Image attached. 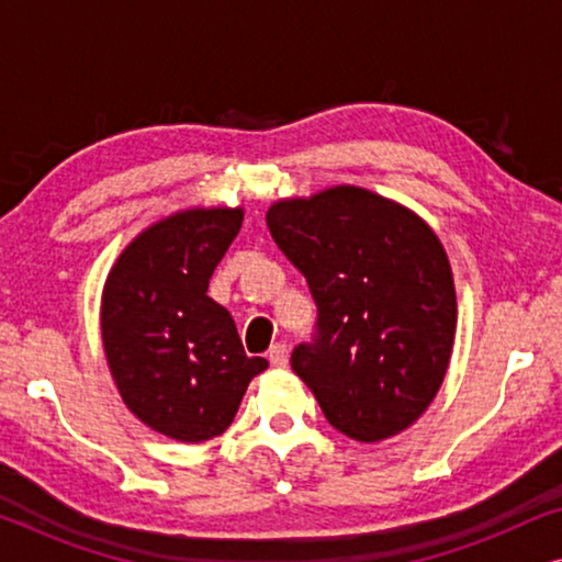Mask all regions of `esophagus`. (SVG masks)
<instances>
[{
	"label": "esophagus",
	"mask_w": 562,
	"mask_h": 562,
	"mask_svg": "<svg viewBox=\"0 0 562 562\" xmlns=\"http://www.w3.org/2000/svg\"><path fill=\"white\" fill-rule=\"evenodd\" d=\"M268 360H271L273 368H286L289 366V348L283 342H276L271 350H268Z\"/></svg>",
	"instance_id": "34e87169"
}]
</instances>
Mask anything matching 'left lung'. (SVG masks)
<instances>
[{"mask_svg": "<svg viewBox=\"0 0 562 562\" xmlns=\"http://www.w3.org/2000/svg\"><path fill=\"white\" fill-rule=\"evenodd\" d=\"M266 222L319 314L314 340L291 352L294 373L352 440L404 432L440 391L456 340V283L440 237L360 187L281 199Z\"/></svg>", "mask_w": 562, "mask_h": 562, "instance_id": "1", "label": "left lung"}]
</instances>
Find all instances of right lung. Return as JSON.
<instances>
[{"mask_svg": "<svg viewBox=\"0 0 562 562\" xmlns=\"http://www.w3.org/2000/svg\"><path fill=\"white\" fill-rule=\"evenodd\" d=\"M243 210H183L143 229L106 276L102 342L122 402L176 442L225 432L266 358H248L235 319L206 296Z\"/></svg>", "mask_w": 562, "mask_h": 562, "instance_id": "1", "label": "right lung"}]
</instances>
